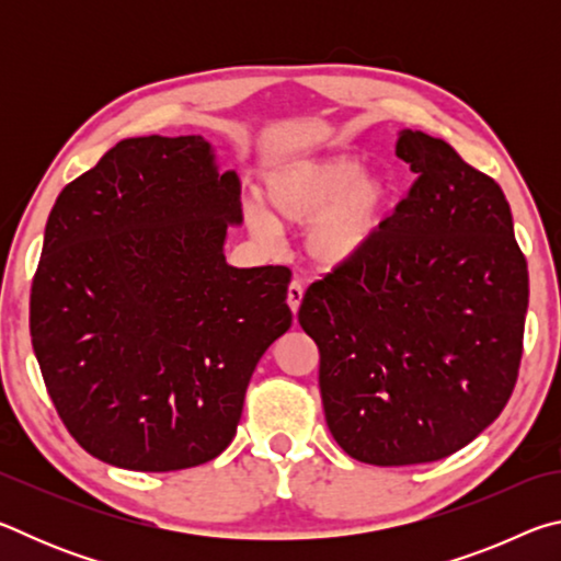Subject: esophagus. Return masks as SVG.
Segmentation results:
<instances>
[{
  "label": "esophagus",
  "instance_id": "34e87169",
  "mask_svg": "<svg viewBox=\"0 0 561 561\" xmlns=\"http://www.w3.org/2000/svg\"><path fill=\"white\" fill-rule=\"evenodd\" d=\"M301 299H304V287H301V282L294 279V282L289 284V289H287V304H289V309H291L294 317H297Z\"/></svg>",
  "mask_w": 561,
  "mask_h": 561
}]
</instances>
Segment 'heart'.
Wrapping results in <instances>:
<instances>
[{
  "instance_id": "b5f03b06",
  "label": "heart",
  "mask_w": 561,
  "mask_h": 561,
  "mask_svg": "<svg viewBox=\"0 0 561 561\" xmlns=\"http://www.w3.org/2000/svg\"><path fill=\"white\" fill-rule=\"evenodd\" d=\"M262 205L244 207L252 234L272 242L279 225L304 227V257L321 272L351 267L374 250L393 203V183L366 173V160L348 153L291 160L264 180Z\"/></svg>"
}]
</instances>
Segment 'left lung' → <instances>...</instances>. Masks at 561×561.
<instances>
[{"instance_id":"1","label":"left lung","mask_w":561,"mask_h":561,"mask_svg":"<svg viewBox=\"0 0 561 561\" xmlns=\"http://www.w3.org/2000/svg\"><path fill=\"white\" fill-rule=\"evenodd\" d=\"M417 180L374 250L311 284L299 324L319 346L327 425L354 460L448 458L517 381L529 277L495 180L443 138L405 128Z\"/></svg>"}]
</instances>
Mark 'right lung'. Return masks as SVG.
I'll return each instance as SVG.
<instances>
[{"label":"right lung","mask_w":561,"mask_h":561,"mask_svg":"<svg viewBox=\"0 0 561 561\" xmlns=\"http://www.w3.org/2000/svg\"><path fill=\"white\" fill-rule=\"evenodd\" d=\"M230 225L240 178L203 136L121 140L56 197L32 346L93 458L170 472L232 443L254 366L291 327V272L227 264Z\"/></svg>","instance_id":"add662e5"}]
</instances>
